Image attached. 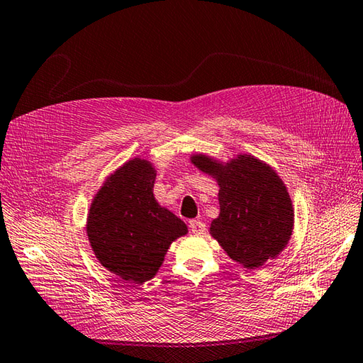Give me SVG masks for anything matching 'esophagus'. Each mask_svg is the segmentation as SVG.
I'll return each mask as SVG.
<instances>
[{"instance_id":"1","label":"esophagus","mask_w":363,"mask_h":363,"mask_svg":"<svg viewBox=\"0 0 363 363\" xmlns=\"http://www.w3.org/2000/svg\"><path fill=\"white\" fill-rule=\"evenodd\" d=\"M190 230H191L193 233H196V235L204 233L206 224L202 223V221H199V220H191V221H190Z\"/></svg>"}]
</instances>
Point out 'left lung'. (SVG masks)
I'll list each match as a JSON object with an SVG mask.
<instances>
[{
    "label": "left lung",
    "mask_w": 363,
    "mask_h": 363,
    "mask_svg": "<svg viewBox=\"0 0 363 363\" xmlns=\"http://www.w3.org/2000/svg\"><path fill=\"white\" fill-rule=\"evenodd\" d=\"M191 162L220 185V216L212 221L210 233L227 255L255 269L280 254L292 235L294 208L272 168L249 155L227 164L195 155Z\"/></svg>",
    "instance_id": "8db88e82"
}]
</instances>
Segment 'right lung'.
Returning <instances> with one entry per match:
<instances>
[{
	"label": "right lung",
	"instance_id": "add662e5",
	"mask_svg": "<svg viewBox=\"0 0 363 363\" xmlns=\"http://www.w3.org/2000/svg\"><path fill=\"white\" fill-rule=\"evenodd\" d=\"M156 170L133 159L113 173L91 202L86 232L97 259L125 281L143 283L164 263L187 225L153 195Z\"/></svg>",
	"mask_w": 363,
	"mask_h": 363
}]
</instances>
